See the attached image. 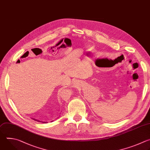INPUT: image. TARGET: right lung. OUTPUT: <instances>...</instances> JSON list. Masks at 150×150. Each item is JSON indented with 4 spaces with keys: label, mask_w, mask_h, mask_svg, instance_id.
I'll return each mask as SVG.
<instances>
[{
    "label": "right lung",
    "mask_w": 150,
    "mask_h": 150,
    "mask_svg": "<svg viewBox=\"0 0 150 150\" xmlns=\"http://www.w3.org/2000/svg\"><path fill=\"white\" fill-rule=\"evenodd\" d=\"M34 120H35V121H38V122H41V121H38V120H37V119H33ZM52 122V121H51ZM43 123H46V122H43Z\"/></svg>",
    "instance_id": "right-lung-1"
}]
</instances>
